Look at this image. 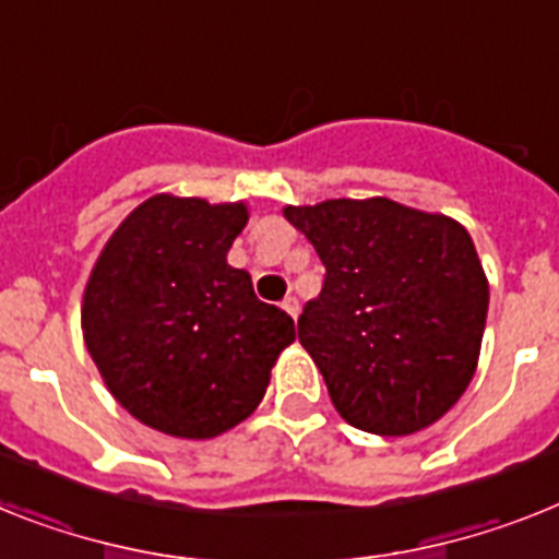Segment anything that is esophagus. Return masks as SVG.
<instances>
[{"label":"esophagus","instance_id":"34e87169","mask_svg":"<svg viewBox=\"0 0 559 559\" xmlns=\"http://www.w3.org/2000/svg\"><path fill=\"white\" fill-rule=\"evenodd\" d=\"M281 309H284V312H287V316L293 318V321H295V318H298V301H295L293 295H289V298H284Z\"/></svg>","mask_w":559,"mask_h":559}]
</instances>
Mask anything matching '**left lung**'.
I'll list each match as a JSON object with an SVG mask.
<instances>
[{
    "mask_svg": "<svg viewBox=\"0 0 559 559\" xmlns=\"http://www.w3.org/2000/svg\"><path fill=\"white\" fill-rule=\"evenodd\" d=\"M326 266L298 341L337 415L381 438L426 429L461 401L480 358L489 278L461 222L392 199L284 207Z\"/></svg>",
    "mask_w": 559,
    "mask_h": 559,
    "instance_id": "8db88e82",
    "label": "left lung"
}]
</instances>
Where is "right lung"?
Returning <instances> with one entry per match:
<instances>
[{
  "mask_svg": "<svg viewBox=\"0 0 559 559\" xmlns=\"http://www.w3.org/2000/svg\"><path fill=\"white\" fill-rule=\"evenodd\" d=\"M243 201L158 192L112 229L82 295V335L110 395L170 438H218L252 415L295 341L227 252Z\"/></svg>",
  "mask_w": 559,
  "mask_h": 559,
  "instance_id": "right-lung-1",
  "label": "right lung"
}]
</instances>
